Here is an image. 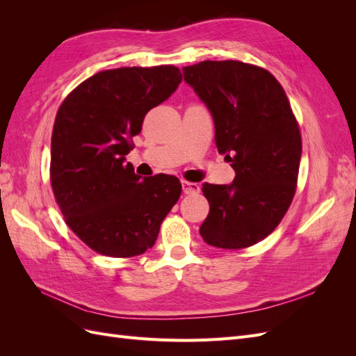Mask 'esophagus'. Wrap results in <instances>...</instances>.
<instances>
[{
    "label": "esophagus",
    "instance_id": "esophagus-1",
    "mask_svg": "<svg viewBox=\"0 0 356 356\" xmlns=\"http://www.w3.org/2000/svg\"><path fill=\"white\" fill-rule=\"evenodd\" d=\"M182 191H184L186 195H196V193L200 191V187L199 184H196V182L182 181Z\"/></svg>",
    "mask_w": 356,
    "mask_h": 356
}]
</instances>
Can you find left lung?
Masks as SVG:
<instances>
[{
  "label": "left lung",
  "instance_id": "8db88e82",
  "mask_svg": "<svg viewBox=\"0 0 356 356\" xmlns=\"http://www.w3.org/2000/svg\"><path fill=\"white\" fill-rule=\"evenodd\" d=\"M182 74L236 172L232 184H203L209 213L200 236L224 250L251 246L277 227L296 193L301 135L289 101L270 72L250 63L203 60Z\"/></svg>",
  "mask_w": 356,
  "mask_h": 356
}]
</instances>
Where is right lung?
Here are the masks:
<instances>
[{
	"instance_id": "right-lung-1",
	"label": "right lung",
	"mask_w": 356,
	"mask_h": 356,
	"mask_svg": "<svg viewBox=\"0 0 356 356\" xmlns=\"http://www.w3.org/2000/svg\"><path fill=\"white\" fill-rule=\"evenodd\" d=\"M182 80L177 67L106 70L62 102L51 134L50 181L70 229L102 255H141L181 195L174 175L143 178L126 163L145 114Z\"/></svg>"
}]
</instances>
